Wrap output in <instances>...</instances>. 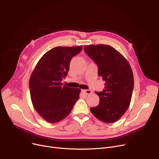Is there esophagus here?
<instances>
[{
	"instance_id": "esophagus-1",
	"label": "esophagus",
	"mask_w": 159,
	"mask_h": 159,
	"mask_svg": "<svg viewBox=\"0 0 159 159\" xmlns=\"http://www.w3.org/2000/svg\"><path fill=\"white\" fill-rule=\"evenodd\" d=\"M82 92H84L86 95H90L91 93H92V91L90 89H83Z\"/></svg>"
}]
</instances>
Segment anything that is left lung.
Masks as SVG:
<instances>
[{"label":"left lung","mask_w":159,"mask_h":159,"mask_svg":"<svg viewBox=\"0 0 159 159\" xmlns=\"http://www.w3.org/2000/svg\"><path fill=\"white\" fill-rule=\"evenodd\" d=\"M84 51L97 64L98 76L105 81L103 91L96 92L99 104L90 111L101 121L115 122L130 104L134 85L131 66L126 58L109 45H88Z\"/></svg>","instance_id":"1"}]
</instances>
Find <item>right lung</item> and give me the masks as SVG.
Returning <instances> with one entry per match:
<instances>
[{"mask_svg": "<svg viewBox=\"0 0 159 159\" xmlns=\"http://www.w3.org/2000/svg\"><path fill=\"white\" fill-rule=\"evenodd\" d=\"M82 46H58L49 50L37 62L29 81L31 102L37 112L49 123L59 122L68 116L79 98L80 89L63 85L71 58Z\"/></svg>", "mask_w": 159, "mask_h": 159, "instance_id": "add662e5", "label": "right lung"}]
</instances>
